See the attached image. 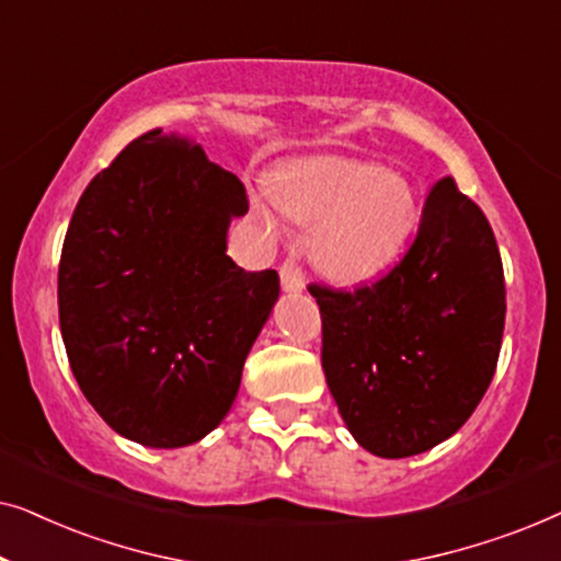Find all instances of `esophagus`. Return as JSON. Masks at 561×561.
Wrapping results in <instances>:
<instances>
[{"mask_svg":"<svg viewBox=\"0 0 561 561\" xmlns=\"http://www.w3.org/2000/svg\"><path fill=\"white\" fill-rule=\"evenodd\" d=\"M280 286L286 294H301V290L306 288L301 267H298L294 260H286V263L280 265Z\"/></svg>","mask_w":561,"mask_h":561,"instance_id":"obj_1","label":"esophagus"}]
</instances>
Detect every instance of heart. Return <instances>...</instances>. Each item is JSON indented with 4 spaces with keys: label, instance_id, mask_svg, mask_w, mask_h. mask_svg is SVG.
Listing matches in <instances>:
<instances>
[{
    "label": "heart",
    "instance_id": "b5f03b06",
    "mask_svg": "<svg viewBox=\"0 0 561 561\" xmlns=\"http://www.w3.org/2000/svg\"><path fill=\"white\" fill-rule=\"evenodd\" d=\"M275 202L296 221H319L311 252L321 271L342 283L386 273L419 227L411 183L363 160L319 158L290 165L275 183Z\"/></svg>",
    "mask_w": 561,
    "mask_h": 561
}]
</instances>
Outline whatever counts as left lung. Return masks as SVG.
Segmentation results:
<instances>
[{
  "label": "left lung",
  "instance_id": "1",
  "mask_svg": "<svg viewBox=\"0 0 561 561\" xmlns=\"http://www.w3.org/2000/svg\"><path fill=\"white\" fill-rule=\"evenodd\" d=\"M309 294L327 386L359 447L413 457L472 416L501 355L505 280L490 221L451 175L428 191L411 248L382 278Z\"/></svg>",
  "mask_w": 561,
  "mask_h": 561
}]
</instances>
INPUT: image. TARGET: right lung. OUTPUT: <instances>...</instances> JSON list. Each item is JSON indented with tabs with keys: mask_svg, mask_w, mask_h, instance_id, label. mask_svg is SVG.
<instances>
[{
	"mask_svg": "<svg viewBox=\"0 0 561 561\" xmlns=\"http://www.w3.org/2000/svg\"><path fill=\"white\" fill-rule=\"evenodd\" d=\"M234 173L150 129L83 191L58 265V317L81 393L114 432L173 449L217 428L278 301L275 271L227 255L248 214Z\"/></svg>",
	"mask_w": 561,
	"mask_h": 561,
	"instance_id": "1",
	"label": "right lung"
}]
</instances>
